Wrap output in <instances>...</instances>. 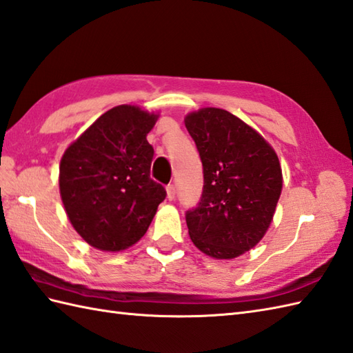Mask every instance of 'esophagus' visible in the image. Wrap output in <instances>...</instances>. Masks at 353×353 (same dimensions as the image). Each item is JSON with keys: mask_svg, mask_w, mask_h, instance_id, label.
<instances>
[{"mask_svg": "<svg viewBox=\"0 0 353 353\" xmlns=\"http://www.w3.org/2000/svg\"><path fill=\"white\" fill-rule=\"evenodd\" d=\"M167 199L170 201H173L176 199V188H174V185H168L167 186Z\"/></svg>", "mask_w": 353, "mask_h": 353, "instance_id": "obj_1", "label": "esophagus"}]
</instances>
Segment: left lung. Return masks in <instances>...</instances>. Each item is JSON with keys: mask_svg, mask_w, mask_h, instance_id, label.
Segmentation results:
<instances>
[{"mask_svg": "<svg viewBox=\"0 0 353 353\" xmlns=\"http://www.w3.org/2000/svg\"><path fill=\"white\" fill-rule=\"evenodd\" d=\"M185 126L204 176L199 208L186 214L188 233L212 259L239 257L263 239L272 223L283 190L280 159L256 129L225 110L192 111Z\"/></svg>", "mask_w": 353, "mask_h": 353, "instance_id": "1", "label": "left lung"}]
</instances>
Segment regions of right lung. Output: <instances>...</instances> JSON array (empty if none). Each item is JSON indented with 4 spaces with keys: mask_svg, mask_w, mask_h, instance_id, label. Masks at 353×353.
Segmentation results:
<instances>
[{
    "mask_svg": "<svg viewBox=\"0 0 353 353\" xmlns=\"http://www.w3.org/2000/svg\"><path fill=\"white\" fill-rule=\"evenodd\" d=\"M159 112L119 105L64 150L60 195L72 227L96 250L119 252L145 234L163 186L150 179L153 147L147 134Z\"/></svg>",
    "mask_w": 353,
    "mask_h": 353,
    "instance_id": "1",
    "label": "right lung"
}]
</instances>
